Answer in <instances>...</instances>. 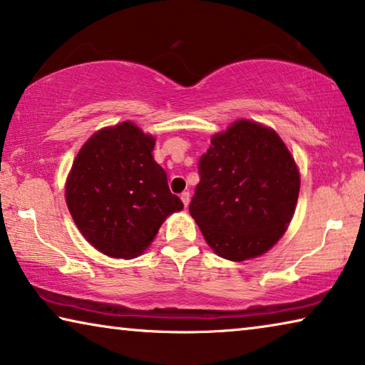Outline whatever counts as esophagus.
I'll return each mask as SVG.
<instances>
[{
	"instance_id": "esophagus-1",
	"label": "esophagus",
	"mask_w": 365,
	"mask_h": 365,
	"mask_svg": "<svg viewBox=\"0 0 365 365\" xmlns=\"http://www.w3.org/2000/svg\"><path fill=\"white\" fill-rule=\"evenodd\" d=\"M181 200H182L184 207H187L189 205V200H190V194L189 192H182L181 194Z\"/></svg>"
}]
</instances>
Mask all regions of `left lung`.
<instances>
[{"instance_id":"1","label":"left lung","mask_w":365,"mask_h":365,"mask_svg":"<svg viewBox=\"0 0 365 365\" xmlns=\"http://www.w3.org/2000/svg\"><path fill=\"white\" fill-rule=\"evenodd\" d=\"M189 205L212 251L241 262L267 253L295 214L300 171L274 128L238 119L214 133Z\"/></svg>"}]
</instances>
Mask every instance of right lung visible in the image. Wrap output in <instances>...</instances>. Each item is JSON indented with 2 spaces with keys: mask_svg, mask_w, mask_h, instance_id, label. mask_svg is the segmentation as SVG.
<instances>
[{
  "mask_svg": "<svg viewBox=\"0 0 365 365\" xmlns=\"http://www.w3.org/2000/svg\"><path fill=\"white\" fill-rule=\"evenodd\" d=\"M156 138L132 120L94 132L73 160L65 200L89 245L117 259L143 253L168 217L184 209L153 158Z\"/></svg>",
  "mask_w": 365,
  "mask_h": 365,
  "instance_id": "1",
  "label": "right lung"
}]
</instances>
